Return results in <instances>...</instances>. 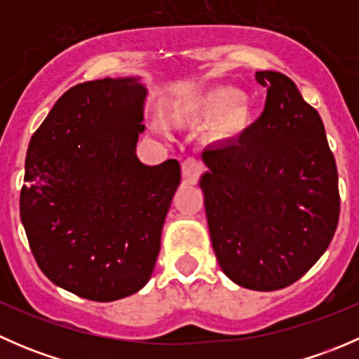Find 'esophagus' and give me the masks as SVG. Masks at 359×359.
Segmentation results:
<instances>
[{"mask_svg":"<svg viewBox=\"0 0 359 359\" xmlns=\"http://www.w3.org/2000/svg\"><path fill=\"white\" fill-rule=\"evenodd\" d=\"M203 166L198 159L187 158L186 161L182 163V179L184 182H196L198 177H200Z\"/></svg>","mask_w":359,"mask_h":359,"instance_id":"34e87169","label":"esophagus"}]
</instances>
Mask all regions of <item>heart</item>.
Returning <instances> with one entry per match:
<instances>
[{
    "label": "heart",
    "mask_w": 359,
    "mask_h": 359,
    "mask_svg": "<svg viewBox=\"0 0 359 359\" xmlns=\"http://www.w3.org/2000/svg\"><path fill=\"white\" fill-rule=\"evenodd\" d=\"M243 100V93L231 86H222L206 92L198 97L194 102V109L203 116H219L227 111L220 123V133L226 137H233L240 133L247 126L250 119V109Z\"/></svg>",
    "instance_id": "obj_1"
}]
</instances>
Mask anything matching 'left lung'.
Segmentation results:
<instances>
[{"mask_svg":"<svg viewBox=\"0 0 359 359\" xmlns=\"http://www.w3.org/2000/svg\"><path fill=\"white\" fill-rule=\"evenodd\" d=\"M262 116L238 139L208 146L200 179L220 269L257 292L295 283L325 253L339 222L335 158L323 121L295 83L259 71Z\"/></svg>","mask_w":359,"mask_h":359,"instance_id":"left-lung-1","label":"left lung"}]
</instances>
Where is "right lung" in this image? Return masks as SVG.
Instances as JSON below:
<instances>
[{
  "mask_svg": "<svg viewBox=\"0 0 359 359\" xmlns=\"http://www.w3.org/2000/svg\"><path fill=\"white\" fill-rule=\"evenodd\" d=\"M147 90L140 78L72 86L27 147L20 220L39 269L57 287L111 302L153 274L180 165H144Z\"/></svg>",
  "mask_w": 359,
  "mask_h": 359,
  "instance_id": "right-lung-1",
  "label": "right lung"
}]
</instances>
